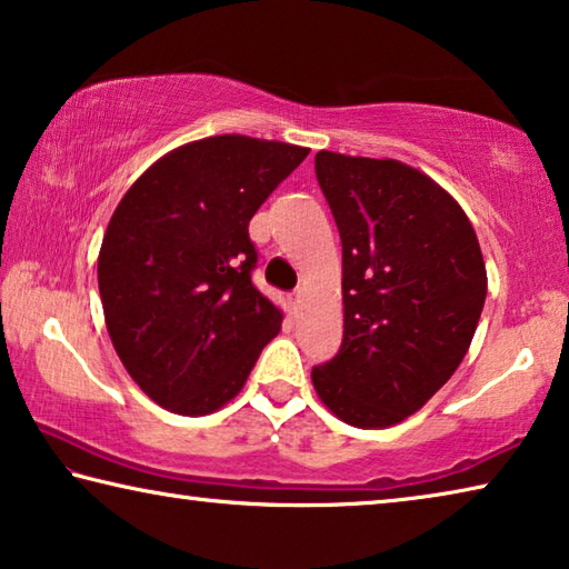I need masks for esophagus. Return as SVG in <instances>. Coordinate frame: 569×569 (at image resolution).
<instances>
[{
  "mask_svg": "<svg viewBox=\"0 0 569 569\" xmlns=\"http://www.w3.org/2000/svg\"><path fill=\"white\" fill-rule=\"evenodd\" d=\"M300 302H302V287H297V290L290 295V305H292V310H297V307H300Z\"/></svg>",
  "mask_w": 569,
  "mask_h": 569,
  "instance_id": "obj_1",
  "label": "esophagus"
}]
</instances>
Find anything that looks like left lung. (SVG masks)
I'll use <instances>...</instances> for the list:
<instances>
[{"label":"left lung","instance_id":"1","mask_svg":"<svg viewBox=\"0 0 569 569\" xmlns=\"http://www.w3.org/2000/svg\"><path fill=\"white\" fill-rule=\"evenodd\" d=\"M315 173L342 241V346L312 368L328 411L358 428L406 421L471 346L487 267L471 221L431 176L320 151Z\"/></svg>","mask_w":569,"mask_h":569}]
</instances>
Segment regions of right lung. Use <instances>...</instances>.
I'll list each match as a JSON object with an SVG mask.
<instances>
[{
	"instance_id": "add662e5",
	"label": "right lung",
	"mask_w": 569,
	"mask_h": 569,
	"mask_svg": "<svg viewBox=\"0 0 569 569\" xmlns=\"http://www.w3.org/2000/svg\"><path fill=\"white\" fill-rule=\"evenodd\" d=\"M310 148L239 133L183 143L138 176L98 254L102 315L128 376L179 416H209L282 328L251 284L249 221Z\"/></svg>"
}]
</instances>
